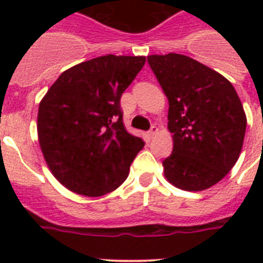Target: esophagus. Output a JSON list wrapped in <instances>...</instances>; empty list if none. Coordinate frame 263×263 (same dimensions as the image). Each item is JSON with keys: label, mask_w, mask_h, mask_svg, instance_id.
<instances>
[{"label": "esophagus", "mask_w": 263, "mask_h": 263, "mask_svg": "<svg viewBox=\"0 0 263 263\" xmlns=\"http://www.w3.org/2000/svg\"><path fill=\"white\" fill-rule=\"evenodd\" d=\"M157 132H158V128L156 127V125H153L152 128H150V131H148V138H154V135H156Z\"/></svg>", "instance_id": "34e87169"}]
</instances>
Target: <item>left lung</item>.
Here are the masks:
<instances>
[{"mask_svg":"<svg viewBox=\"0 0 263 263\" xmlns=\"http://www.w3.org/2000/svg\"><path fill=\"white\" fill-rule=\"evenodd\" d=\"M169 102L173 152L165 177L180 190L202 191L233 168L245 140L246 119L236 90L218 72L187 55H148Z\"/></svg>","mask_w":263,"mask_h":263,"instance_id":"left-lung-1","label":"left lung"}]
</instances>
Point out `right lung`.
Wrapping results in <instances>:
<instances>
[{"label":"right lung","instance_id":"1","mask_svg":"<svg viewBox=\"0 0 263 263\" xmlns=\"http://www.w3.org/2000/svg\"><path fill=\"white\" fill-rule=\"evenodd\" d=\"M146 57L101 55L63 72L39 103L38 138L68 190L102 196L125 181L144 142L128 134L120 98Z\"/></svg>","mask_w":263,"mask_h":263}]
</instances>
